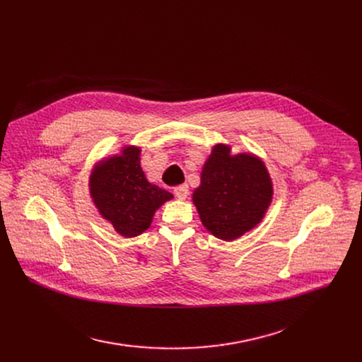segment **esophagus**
<instances>
[{"instance_id":"1","label":"esophagus","mask_w":362,"mask_h":362,"mask_svg":"<svg viewBox=\"0 0 362 362\" xmlns=\"http://www.w3.org/2000/svg\"><path fill=\"white\" fill-rule=\"evenodd\" d=\"M173 192L176 195V198L179 199H186L187 198V194H189V187L187 185H180V186H176L173 189Z\"/></svg>"}]
</instances>
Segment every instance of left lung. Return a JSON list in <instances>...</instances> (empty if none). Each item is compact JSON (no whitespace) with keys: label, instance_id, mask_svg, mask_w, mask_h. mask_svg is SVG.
I'll list each match as a JSON object with an SVG mask.
<instances>
[{"label":"left lung","instance_id":"1","mask_svg":"<svg viewBox=\"0 0 362 362\" xmlns=\"http://www.w3.org/2000/svg\"><path fill=\"white\" fill-rule=\"evenodd\" d=\"M272 195V180L261 160L248 154L232 157L229 146L216 145L204 164L194 204L208 230L233 240L261 221Z\"/></svg>","mask_w":362,"mask_h":362}]
</instances>
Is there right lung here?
<instances>
[{
  "mask_svg": "<svg viewBox=\"0 0 362 362\" xmlns=\"http://www.w3.org/2000/svg\"><path fill=\"white\" fill-rule=\"evenodd\" d=\"M139 154V148H124L122 156H114L95 168L89 182L92 199L101 216L126 238L145 232L157 208L173 198L165 189L146 180Z\"/></svg>",
  "mask_w": 362,
  "mask_h": 362,
  "instance_id": "1",
  "label": "right lung"
}]
</instances>
